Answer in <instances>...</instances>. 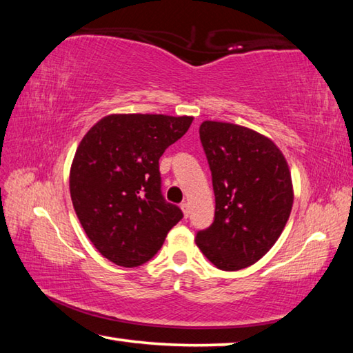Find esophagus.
I'll list each match as a JSON object with an SVG mask.
<instances>
[{
    "label": "esophagus",
    "mask_w": 353,
    "mask_h": 353,
    "mask_svg": "<svg viewBox=\"0 0 353 353\" xmlns=\"http://www.w3.org/2000/svg\"><path fill=\"white\" fill-rule=\"evenodd\" d=\"M181 208H182V212H183V214H185V218H187L188 214H190V204H188V202H182Z\"/></svg>",
    "instance_id": "obj_1"
}]
</instances>
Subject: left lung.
I'll return each instance as SVG.
<instances>
[{"instance_id": "left-lung-1", "label": "left lung", "mask_w": 353, "mask_h": 353, "mask_svg": "<svg viewBox=\"0 0 353 353\" xmlns=\"http://www.w3.org/2000/svg\"><path fill=\"white\" fill-rule=\"evenodd\" d=\"M199 137L216 207L196 244L218 270H243L274 246L290 218L294 194L288 163L274 141L238 124L204 121Z\"/></svg>"}]
</instances>
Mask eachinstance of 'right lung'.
<instances>
[{
	"label": "right lung",
	"instance_id": "1",
	"mask_svg": "<svg viewBox=\"0 0 353 353\" xmlns=\"http://www.w3.org/2000/svg\"><path fill=\"white\" fill-rule=\"evenodd\" d=\"M193 117L109 115L77 146L70 171L74 212L93 246L118 266L135 268L162 248L183 218L162 194L159 159Z\"/></svg>",
	"mask_w": 353,
	"mask_h": 353
}]
</instances>
